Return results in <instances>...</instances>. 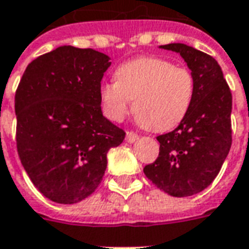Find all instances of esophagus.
<instances>
[{
  "instance_id": "1",
  "label": "esophagus",
  "mask_w": 249,
  "mask_h": 249,
  "mask_svg": "<svg viewBox=\"0 0 249 249\" xmlns=\"http://www.w3.org/2000/svg\"><path fill=\"white\" fill-rule=\"evenodd\" d=\"M125 140L128 141V142H136V141L139 140V136L133 133V132H126V137H125Z\"/></svg>"
}]
</instances>
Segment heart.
Here are the masks:
<instances>
[{
    "mask_svg": "<svg viewBox=\"0 0 249 249\" xmlns=\"http://www.w3.org/2000/svg\"><path fill=\"white\" fill-rule=\"evenodd\" d=\"M116 82L100 88V100L108 119L121 121L129 112L145 129L164 132L181 123L192 104L191 71L172 62L141 57L124 62L114 71Z\"/></svg>",
    "mask_w": 249,
    "mask_h": 249,
    "instance_id": "heart-1",
    "label": "heart"
}]
</instances>
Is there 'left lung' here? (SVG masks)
Wrapping results in <instances>:
<instances>
[{
  "label": "left lung",
  "mask_w": 249,
  "mask_h": 249,
  "mask_svg": "<svg viewBox=\"0 0 249 249\" xmlns=\"http://www.w3.org/2000/svg\"><path fill=\"white\" fill-rule=\"evenodd\" d=\"M160 48L183 57L195 90L189 110L178 128L157 137L159 157L144 168V173L168 195L187 197L213 181L230 153L232 94L213 57L185 44Z\"/></svg>",
  "instance_id": "left-lung-1"
}]
</instances>
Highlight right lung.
Instances as JSON below:
<instances>
[{
  "label": "right lung",
  "mask_w": 249,
  "mask_h": 249,
  "mask_svg": "<svg viewBox=\"0 0 249 249\" xmlns=\"http://www.w3.org/2000/svg\"><path fill=\"white\" fill-rule=\"evenodd\" d=\"M110 57L71 45L37 57L16 92L17 151L45 197L76 204L94 192L107 153L125 132L103 116L100 88Z\"/></svg>",
  "instance_id": "obj_1"
}]
</instances>
